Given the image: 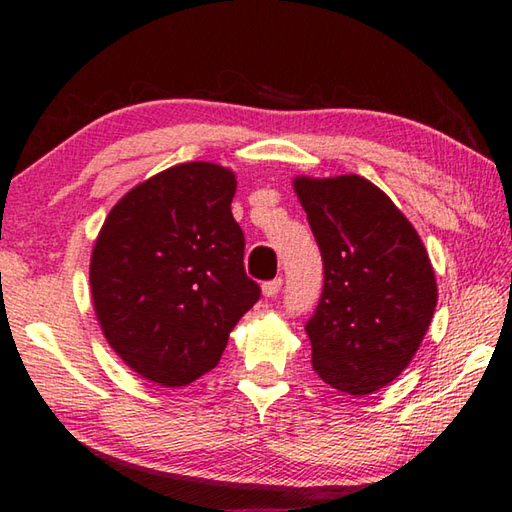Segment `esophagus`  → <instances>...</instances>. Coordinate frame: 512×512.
Masks as SVG:
<instances>
[{
    "label": "esophagus",
    "instance_id": "obj_1",
    "mask_svg": "<svg viewBox=\"0 0 512 512\" xmlns=\"http://www.w3.org/2000/svg\"><path fill=\"white\" fill-rule=\"evenodd\" d=\"M280 289H282V277H275V280H268V282H264V287H262L266 298H275L277 293H280Z\"/></svg>",
    "mask_w": 512,
    "mask_h": 512
}]
</instances>
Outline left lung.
I'll list each match as a JSON object with an SVG mask.
<instances>
[{
    "label": "left lung",
    "instance_id": "obj_1",
    "mask_svg": "<svg viewBox=\"0 0 512 512\" xmlns=\"http://www.w3.org/2000/svg\"><path fill=\"white\" fill-rule=\"evenodd\" d=\"M323 257L325 284L307 320L311 366L336 391L368 395L409 366L438 289L427 250L391 198L361 176L296 178Z\"/></svg>",
    "mask_w": 512,
    "mask_h": 512
}]
</instances>
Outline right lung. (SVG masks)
Wrapping results in <instances>:
<instances>
[{"label": "right lung", "instance_id": "right-lung-1", "mask_svg": "<svg viewBox=\"0 0 512 512\" xmlns=\"http://www.w3.org/2000/svg\"><path fill=\"white\" fill-rule=\"evenodd\" d=\"M235 189V173L219 164H176L121 198L94 244L90 287L103 334L160 386L210 372L262 296L244 268Z\"/></svg>", "mask_w": 512, "mask_h": 512}]
</instances>
